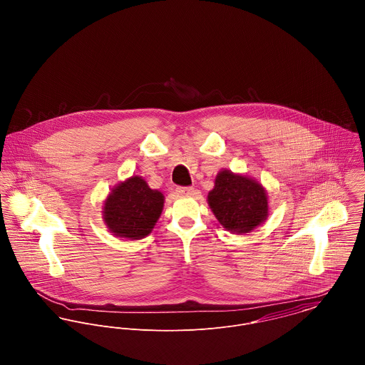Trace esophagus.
<instances>
[{
	"label": "esophagus",
	"instance_id": "esophagus-1",
	"mask_svg": "<svg viewBox=\"0 0 365 365\" xmlns=\"http://www.w3.org/2000/svg\"><path fill=\"white\" fill-rule=\"evenodd\" d=\"M175 194L182 197V195H194L195 190L192 187H177L175 188Z\"/></svg>",
	"mask_w": 365,
	"mask_h": 365
}]
</instances>
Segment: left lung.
<instances>
[{"mask_svg":"<svg viewBox=\"0 0 365 365\" xmlns=\"http://www.w3.org/2000/svg\"><path fill=\"white\" fill-rule=\"evenodd\" d=\"M207 201L217 222L233 235L250 233L268 217V195L262 184L226 168L217 173Z\"/></svg>","mask_w":365,"mask_h":365,"instance_id":"1","label":"left lung"}]
</instances>
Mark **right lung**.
<instances>
[{
  "label": "right lung",
  "mask_w": 365,
  "mask_h": 365,
  "mask_svg": "<svg viewBox=\"0 0 365 365\" xmlns=\"http://www.w3.org/2000/svg\"><path fill=\"white\" fill-rule=\"evenodd\" d=\"M163 207V192L152 190L143 177L132 175L106 195L103 219L113 236L140 240L152 233Z\"/></svg>",
  "instance_id": "obj_1"
}]
</instances>
